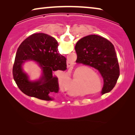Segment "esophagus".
Listing matches in <instances>:
<instances>
[{
  "label": "esophagus",
  "mask_w": 135,
  "mask_h": 135,
  "mask_svg": "<svg viewBox=\"0 0 135 135\" xmlns=\"http://www.w3.org/2000/svg\"><path fill=\"white\" fill-rule=\"evenodd\" d=\"M73 66V63L71 61H67V66L68 68L71 67V66Z\"/></svg>",
  "instance_id": "esophagus-1"
}]
</instances>
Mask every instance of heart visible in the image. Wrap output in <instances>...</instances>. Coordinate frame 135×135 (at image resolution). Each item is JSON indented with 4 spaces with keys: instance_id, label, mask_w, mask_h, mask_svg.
I'll return each mask as SVG.
<instances>
[{
    "instance_id": "1",
    "label": "heart",
    "mask_w": 135,
    "mask_h": 135,
    "mask_svg": "<svg viewBox=\"0 0 135 135\" xmlns=\"http://www.w3.org/2000/svg\"><path fill=\"white\" fill-rule=\"evenodd\" d=\"M88 74L92 75V74H95V73H94L93 71H91V70H90V71L88 72ZM78 85H79V86H80V82H78Z\"/></svg>"
}]
</instances>
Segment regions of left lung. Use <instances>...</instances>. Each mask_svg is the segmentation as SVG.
<instances>
[{"label":"left lung","instance_id":"obj_1","mask_svg":"<svg viewBox=\"0 0 135 135\" xmlns=\"http://www.w3.org/2000/svg\"><path fill=\"white\" fill-rule=\"evenodd\" d=\"M75 50L77 62L94 68L102 75L104 81L102 95L111 91L120 75L119 62L113 44L103 37L89 35L77 42Z\"/></svg>","mask_w":135,"mask_h":135}]
</instances>
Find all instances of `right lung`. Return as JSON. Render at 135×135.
Listing matches in <instances>:
<instances>
[{
	"label": "right lung",
	"instance_id": "right-lung-1",
	"mask_svg": "<svg viewBox=\"0 0 135 135\" xmlns=\"http://www.w3.org/2000/svg\"><path fill=\"white\" fill-rule=\"evenodd\" d=\"M58 47L57 40L44 33L33 34L20 44L15 59L13 75L18 88L25 95L50 101L53 98L50 95L58 93V78L53 73L67 69L66 58L60 54ZM27 60H35L41 68L42 75L38 81L31 82L23 72L22 64Z\"/></svg>",
	"mask_w": 135,
	"mask_h": 135
}]
</instances>
